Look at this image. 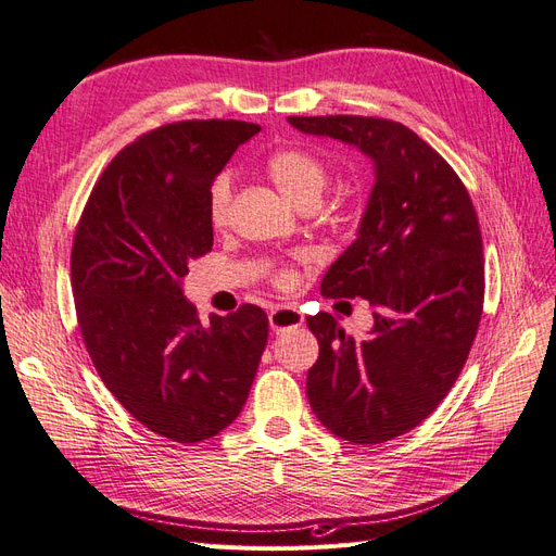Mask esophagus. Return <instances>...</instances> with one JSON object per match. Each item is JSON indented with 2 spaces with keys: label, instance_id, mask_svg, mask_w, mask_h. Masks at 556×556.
Returning a JSON list of instances; mask_svg holds the SVG:
<instances>
[{
  "label": "esophagus",
  "instance_id": "obj_1",
  "mask_svg": "<svg viewBox=\"0 0 556 556\" xmlns=\"http://www.w3.org/2000/svg\"><path fill=\"white\" fill-rule=\"evenodd\" d=\"M268 325H271L274 333L296 329L304 325V315H301L294 306H278L268 313Z\"/></svg>",
  "mask_w": 556,
  "mask_h": 556
}]
</instances>
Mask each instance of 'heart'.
Returning a JSON list of instances; mask_svg holds the SVG:
<instances>
[{"label": "heart", "mask_w": 556, "mask_h": 556, "mask_svg": "<svg viewBox=\"0 0 556 556\" xmlns=\"http://www.w3.org/2000/svg\"><path fill=\"white\" fill-rule=\"evenodd\" d=\"M266 174L278 185V190L292 199L299 208L317 206L327 188L329 172L327 164L319 160L311 150L304 148H282L276 150L274 155L266 157ZM233 199V178L229 172L220 174L208 190V217L211 225L223 227L229 220ZM288 282L290 276L285 274L280 278Z\"/></svg>", "instance_id": "b5f03b06"}]
</instances>
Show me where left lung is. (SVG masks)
Listing matches in <instances>:
<instances>
[{
  "mask_svg": "<svg viewBox=\"0 0 556 556\" xmlns=\"http://www.w3.org/2000/svg\"><path fill=\"white\" fill-rule=\"evenodd\" d=\"M313 137L374 162L357 239L323 278L325 296H362L374 329L355 341L329 315L308 317L319 357L306 392L315 417L357 445L392 441L427 419L459 378L484 299L478 215L464 182L401 123L364 115H292Z\"/></svg>",
  "mask_w": 556,
  "mask_h": 556,
  "instance_id": "8db88e82",
  "label": "left lung"
}]
</instances>
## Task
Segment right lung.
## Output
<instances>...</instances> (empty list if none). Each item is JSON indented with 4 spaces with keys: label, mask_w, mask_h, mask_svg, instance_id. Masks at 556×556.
<instances>
[{
    "label": "right lung",
    "mask_w": 556,
    "mask_h": 556,
    "mask_svg": "<svg viewBox=\"0 0 556 556\" xmlns=\"http://www.w3.org/2000/svg\"><path fill=\"white\" fill-rule=\"evenodd\" d=\"M241 121H182L123 148L97 180L72 248V290L99 378L143 427L199 443L239 417L268 339L245 304L201 325L182 294L213 248L208 190L255 137Z\"/></svg>",
    "instance_id": "add662e5"
}]
</instances>
